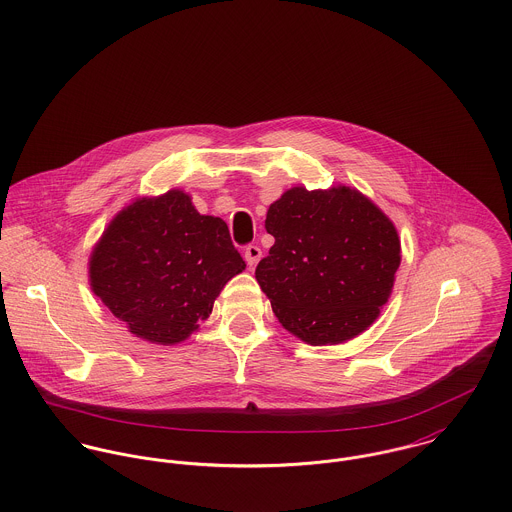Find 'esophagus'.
I'll use <instances>...</instances> for the list:
<instances>
[{
	"label": "esophagus",
	"instance_id": "34e87169",
	"mask_svg": "<svg viewBox=\"0 0 512 512\" xmlns=\"http://www.w3.org/2000/svg\"><path fill=\"white\" fill-rule=\"evenodd\" d=\"M260 258H262L260 246H256V244L246 246V250H244V260H246V264H248L250 268H254V266L260 262Z\"/></svg>",
	"mask_w": 512,
	"mask_h": 512
}]
</instances>
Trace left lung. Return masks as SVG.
<instances>
[{
    "label": "left lung",
    "instance_id": "1",
    "mask_svg": "<svg viewBox=\"0 0 512 512\" xmlns=\"http://www.w3.org/2000/svg\"><path fill=\"white\" fill-rule=\"evenodd\" d=\"M276 238L256 280L278 321L307 345H339L366 331L388 301L400 238L361 191L288 189L266 215Z\"/></svg>",
    "mask_w": 512,
    "mask_h": 512
}]
</instances>
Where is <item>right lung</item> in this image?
<instances>
[{
	"mask_svg": "<svg viewBox=\"0 0 512 512\" xmlns=\"http://www.w3.org/2000/svg\"><path fill=\"white\" fill-rule=\"evenodd\" d=\"M246 268L219 217L171 189L124 207L92 248L88 282L132 335L177 345L205 321L228 280Z\"/></svg>",
	"mask_w": 512,
	"mask_h": 512,
	"instance_id": "obj_1",
	"label": "right lung"
}]
</instances>
